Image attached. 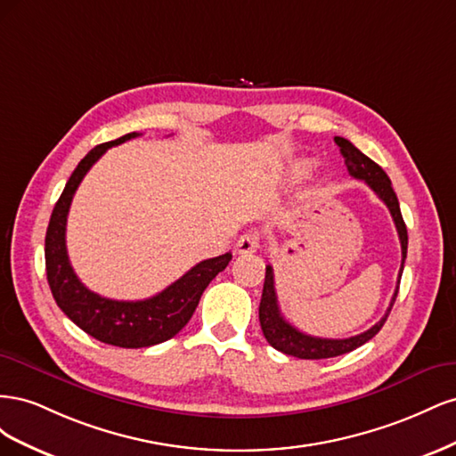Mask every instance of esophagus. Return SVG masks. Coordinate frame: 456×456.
Returning a JSON list of instances; mask_svg holds the SVG:
<instances>
[{"label": "esophagus", "instance_id": "esophagus-1", "mask_svg": "<svg viewBox=\"0 0 456 456\" xmlns=\"http://www.w3.org/2000/svg\"><path fill=\"white\" fill-rule=\"evenodd\" d=\"M258 245H260V233L258 232H245L236 243V251L241 255L255 253L258 249Z\"/></svg>", "mask_w": 456, "mask_h": 456}]
</instances>
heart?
I'll return each mask as SVG.
<instances>
[{"label":"heart","instance_id":"1","mask_svg":"<svg viewBox=\"0 0 456 456\" xmlns=\"http://www.w3.org/2000/svg\"><path fill=\"white\" fill-rule=\"evenodd\" d=\"M310 171H312V167L308 163H297L295 167H293V175L297 176V178H302V176H308L310 175Z\"/></svg>","mask_w":456,"mask_h":456}]
</instances>
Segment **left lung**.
Returning <instances> with one entry per match:
<instances>
[{"mask_svg": "<svg viewBox=\"0 0 456 456\" xmlns=\"http://www.w3.org/2000/svg\"><path fill=\"white\" fill-rule=\"evenodd\" d=\"M335 142L338 144L340 154L344 156V163H346L348 173L354 178L365 181V184L372 191H375V194L390 209V215H392L395 228H397L399 241H402V268H399V273H397V285H395L390 306H388V310H386L384 317L379 323L367 329L365 333L350 337V338H320V337H310L306 333H302V330L293 327L281 315L280 306H278V295H275V285H273V270L268 265L266 278H265V289H262V298H260V306H258V320H260L262 333H265L266 340L270 342V346H273L275 350H280L287 355L300 357V360H325V357H337L342 354H348L355 348L363 346L367 340L375 337L382 329V325L386 323V317H388V314L394 306L397 291H399V281H402L403 265L407 258V226L403 223L402 211H399V201H397V196L392 188L388 175L382 171L380 165L369 159L363 151L357 150L350 141L342 139V136H335Z\"/></svg>", "mask_w": 456, "mask_h": 456, "instance_id": "8db88e82", "label": "left lung"}]
</instances>
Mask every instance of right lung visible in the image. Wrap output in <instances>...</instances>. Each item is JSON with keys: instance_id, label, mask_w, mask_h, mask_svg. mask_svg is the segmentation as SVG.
Listing matches in <instances>:
<instances>
[{"instance_id": "add662e5", "label": "right lung", "mask_w": 456, "mask_h": 456, "mask_svg": "<svg viewBox=\"0 0 456 456\" xmlns=\"http://www.w3.org/2000/svg\"><path fill=\"white\" fill-rule=\"evenodd\" d=\"M134 136H139V133L123 134L121 139L99 144L79 161L54 205L45 236V270L54 302L87 335L119 348H146L173 338L196 312L207 285L232 260L230 253L201 260L181 280L146 300L106 298L89 291L77 280L66 251V218L72 198L93 163L108 148Z\"/></svg>"}]
</instances>
